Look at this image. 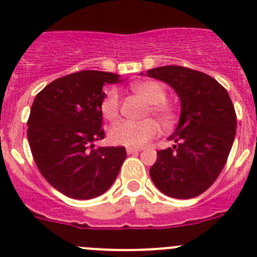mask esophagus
<instances>
[{"label":"esophagus","mask_w":257,"mask_h":257,"mask_svg":"<svg viewBox=\"0 0 257 257\" xmlns=\"http://www.w3.org/2000/svg\"><path fill=\"white\" fill-rule=\"evenodd\" d=\"M126 152H127V154H136V153H139L140 149L139 148H133V147H127Z\"/></svg>","instance_id":"1"}]
</instances>
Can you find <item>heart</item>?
Here are the masks:
<instances>
[{
	"instance_id": "b5f03b06",
	"label": "heart",
	"mask_w": 257,
	"mask_h": 257,
	"mask_svg": "<svg viewBox=\"0 0 257 257\" xmlns=\"http://www.w3.org/2000/svg\"><path fill=\"white\" fill-rule=\"evenodd\" d=\"M131 90L135 94L144 97L149 103L145 115L153 114L163 124L169 127L176 119L175 108L166 101L167 92L162 83L157 81H140L131 85ZM119 94L115 88H109L100 103V113L106 121L113 122L119 117ZM160 131V126L153 118H147L139 122L121 121L113 124L108 133L110 143L123 147H143L149 140L156 138Z\"/></svg>"
}]
</instances>
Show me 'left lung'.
<instances>
[{
	"label": "left lung",
	"instance_id": "left-lung-1",
	"mask_svg": "<svg viewBox=\"0 0 257 257\" xmlns=\"http://www.w3.org/2000/svg\"><path fill=\"white\" fill-rule=\"evenodd\" d=\"M148 76L169 83L181 103L178 127L169 138L175 145L157 152L149 175L166 196H199L222 171L234 142L237 115L230 96L211 76L180 65L153 68Z\"/></svg>",
	"mask_w": 257,
	"mask_h": 257
}]
</instances>
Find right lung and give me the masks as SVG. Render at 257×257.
I'll list each match as a JSON object with an SVG mask.
<instances>
[{
	"label": "right lung",
	"instance_id": "add662e5",
	"mask_svg": "<svg viewBox=\"0 0 257 257\" xmlns=\"http://www.w3.org/2000/svg\"><path fill=\"white\" fill-rule=\"evenodd\" d=\"M119 76L81 70L52 81L40 91L28 118V142L38 170L52 187L74 199H91L112 187L124 147H100L104 139L100 103L106 83Z\"/></svg>",
	"mask_w": 257,
	"mask_h": 257
}]
</instances>
